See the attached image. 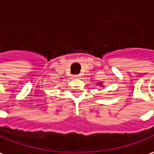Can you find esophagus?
I'll return each mask as SVG.
<instances>
[{
  "instance_id": "obj_1",
  "label": "esophagus",
  "mask_w": 154,
  "mask_h": 154,
  "mask_svg": "<svg viewBox=\"0 0 154 154\" xmlns=\"http://www.w3.org/2000/svg\"><path fill=\"white\" fill-rule=\"evenodd\" d=\"M80 76H81L80 75H74V76H73V78H79Z\"/></svg>"
}]
</instances>
